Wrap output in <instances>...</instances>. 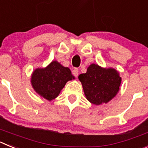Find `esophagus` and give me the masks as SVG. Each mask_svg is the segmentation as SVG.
<instances>
[{
	"label": "esophagus",
	"instance_id": "obj_1",
	"mask_svg": "<svg viewBox=\"0 0 148 148\" xmlns=\"http://www.w3.org/2000/svg\"><path fill=\"white\" fill-rule=\"evenodd\" d=\"M78 73H78V68H75V69H73V75H74V76L78 77Z\"/></svg>",
	"mask_w": 148,
	"mask_h": 148
}]
</instances>
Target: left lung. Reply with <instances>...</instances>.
<instances>
[{
  "mask_svg": "<svg viewBox=\"0 0 148 148\" xmlns=\"http://www.w3.org/2000/svg\"><path fill=\"white\" fill-rule=\"evenodd\" d=\"M87 100L99 105L108 103L115 97L119 90L121 78L113 68H102L92 64L86 73L78 75Z\"/></svg>",
  "mask_w": 148,
  "mask_h": 148,
  "instance_id": "left-lung-1",
  "label": "left lung"
}]
</instances>
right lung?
Returning a JSON list of instances; mask_svg holds the SVG:
<instances>
[{
  "label": "right lung",
  "instance_id": "obj_1",
  "mask_svg": "<svg viewBox=\"0 0 148 148\" xmlns=\"http://www.w3.org/2000/svg\"><path fill=\"white\" fill-rule=\"evenodd\" d=\"M68 67L53 61L45 68H37L32 73L31 84L41 97L51 101L59 95L68 81L74 79Z\"/></svg>",
  "mask_w": 148,
  "mask_h": 148
}]
</instances>
